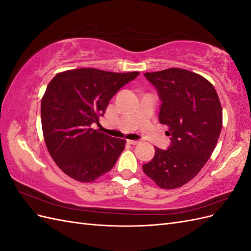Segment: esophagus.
Here are the masks:
<instances>
[{"instance_id": "34e87169", "label": "esophagus", "mask_w": 251, "mask_h": 251, "mask_svg": "<svg viewBox=\"0 0 251 251\" xmlns=\"http://www.w3.org/2000/svg\"><path fill=\"white\" fill-rule=\"evenodd\" d=\"M127 142L130 143V144H133V146H136V144H138V143H139V141H138V140H130V139L127 140Z\"/></svg>"}]
</instances>
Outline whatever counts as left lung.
<instances>
[{"instance_id":"1","label":"left lung","mask_w":251,"mask_h":251,"mask_svg":"<svg viewBox=\"0 0 251 251\" xmlns=\"http://www.w3.org/2000/svg\"><path fill=\"white\" fill-rule=\"evenodd\" d=\"M162 101L159 121L172 136L166 151L142 165L144 174L164 189L195 178L210 158L222 128V107L215 87L201 75L180 68L147 72Z\"/></svg>"}]
</instances>
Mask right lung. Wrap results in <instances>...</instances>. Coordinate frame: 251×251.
<instances>
[{
	"label": "right lung",
	"mask_w": 251,
	"mask_h": 251,
	"mask_svg": "<svg viewBox=\"0 0 251 251\" xmlns=\"http://www.w3.org/2000/svg\"><path fill=\"white\" fill-rule=\"evenodd\" d=\"M139 72L80 68L57 73L41 103L42 128L50 156L68 176L92 182L115 165L126 140L91 128L111 98Z\"/></svg>",
	"instance_id": "1"
}]
</instances>
